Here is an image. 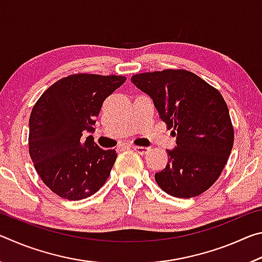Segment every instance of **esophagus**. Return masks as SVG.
<instances>
[{"instance_id":"34e87169","label":"esophagus","mask_w":262,"mask_h":262,"mask_svg":"<svg viewBox=\"0 0 262 262\" xmlns=\"http://www.w3.org/2000/svg\"><path fill=\"white\" fill-rule=\"evenodd\" d=\"M132 148L134 149L135 151L141 154V155H145V154L149 152V148H147V147H140V145H133Z\"/></svg>"}]
</instances>
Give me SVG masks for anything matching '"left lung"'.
<instances>
[{
  "label": "left lung",
  "instance_id": "obj_1",
  "mask_svg": "<svg viewBox=\"0 0 262 262\" xmlns=\"http://www.w3.org/2000/svg\"><path fill=\"white\" fill-rule=\"evenodd\" d=\"M133 84L150 96L159 118L177 136L155 180L176 198L200 195L214 185L233 147V127L220 91L184 69L136 74Z\"/></svg>",
  "mask_w": 262,
  "mask_h": 262
}]
</instances>
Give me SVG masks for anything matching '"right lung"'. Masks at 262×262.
<instances>
[{
  "label": "right lung",
  "mask_w": 262,
  "mask_h": 262,
  "mask_svg": "<svg viewBox=\"0 0 262 262\" xmlns=\"http://www.w3.org/2000/svg\"><path fill=\"white\" fill-rule=\"evenodd\" d=\"M125 76L74 74L43 92L30 115L29 152L35 171L60 198L76 201L103 186L117 159L115 150H103L94 133L104 100L122 85Z\"/></svg>",
  "instance_id": "1"
}]
</instances>
